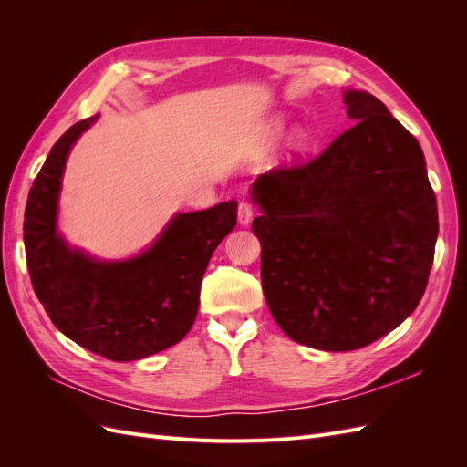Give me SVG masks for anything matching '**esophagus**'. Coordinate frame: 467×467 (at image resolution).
I'll return each mask as SVG.
<instances>
[{
	"label": "esophagus",
	"instance_id": "obj_1",
	"mask_svg": "<svg viewBox=\"0 0 467 467\" xmlns=\"http://www.w3.org/2000/svg\"><path fill=\"white\" fill-rule=\"evenodd\" d=\"M251 218H253V208H251V204L245 202V201H242V202H239V206H237V222L242 223V225H249Z\"/></svg>",
	"mask_w": 467,
	"mask_h": 467
}]
</instances>
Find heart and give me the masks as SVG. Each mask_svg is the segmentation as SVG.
<instances>
[{"mask_svg":"<svg viewBox=\"0 0 467 467\" xmlns=\"http://www.w3.org/2000/svg\"><path fill=\"white\" fill-rule=\"evenodd\" d=\"M280 130H282V124L276 122V124L273 126V132L278 134ZM304 146H306V134H304L302 130H296V132L290 136V150H292V151H300Z\"/></svg>","mask_w":467,"mask_h":467,"instance_id":"obj_1","label":"heart"}]
</instances>
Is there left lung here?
Instances as JSON below:
<instances>
[{"instance_id":"left-lung-1","label":"left lung","mask_w":467,"mask_h":467,"mask_svg":"<svg viewBox=\"0 0 467 467\" xmlns=\"http://www.w3.org/2000/svg\"><path fill=\"white\" fill-rule=\"evenodd\" d=\"M343 101L355 124L319 158L251 187L268 309L292 341L329 352L370 345L415 312L438 237L417 138L370 93Z\"/></svg>"}]
</instances>
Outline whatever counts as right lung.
<instances>
[{"label":"right lung","instance_id":"1","mask_svg":"<svg viewBox=\"0 0 467 467\" xmlns=\"http://www.w3.org/2000/svg\"><path fill=\"white\" fill-rule=\"evenodd\" d=\"M99 115L76 122L48 153L25 208L23 239L36 298L67 338L115 362L177 345L199 312L212 253L237 222V202L179 212L155 242L129 259L105 261L67 245L58 201L67 155Z\"/></svg>","mask_w":467,"mask_h":467}]
</instances>
